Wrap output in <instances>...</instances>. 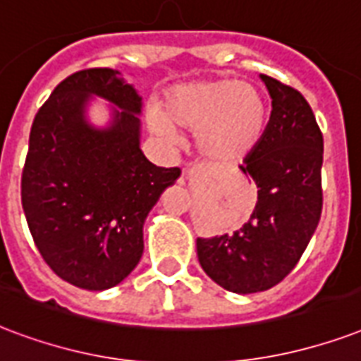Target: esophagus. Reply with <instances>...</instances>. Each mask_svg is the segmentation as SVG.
<instances>
[{"label": "esophagus", "instance_id": "1", "mask_svg": "<svg viewBox=\"0 0 361 361\" xmlns=\"http://www.w3.org/2000/svg\"><path fill=\"white\" fill-rule=\"evenodd\" d=\"M192 174V170L191 169H185V170H183V176H185V178H189V176H191Z\"/></svg>", "mask_w": 361, "mask_h": 361}]
</instances>
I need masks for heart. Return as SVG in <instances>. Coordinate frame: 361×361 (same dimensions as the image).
<instances>
[{
	"label": "heart",
	"mask_w": 361,
	"mask_h": 361,
	"mask_svg": "<svg viewBox=\"0 0 361 361\" xmlns=\"http://www.w3.org/2000/svg\"><path fill=\"white\" fill-rule=\"evenodd\" d=\"M267 109L254 85L236 79H202L176 85L164 109L153 106L147 125L164 142H176V126L197 130L200 155L214 164H235L259 145Z\"/></svg>",
	"instance_id": "heart-1"
}]
</instances>
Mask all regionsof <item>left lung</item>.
Returning a JSON list of instances; mask_svg holds the SVG:
<instances>
[{
	"label": "left lung",
	"mask_w": 361,
	"mask_h": 361,
	"mask_svg": "<svg viewBox=\"0 0 361 361\" xmlns=\"http://www.w3.org/2000/svg\"><path fill=\"white\" fill-rule=\"evenodd\" d=\"M272 111L259 145L240 170L257 185V204L233 235L197 238L200 267L233 293L265 291L293 271L322 216L324 137L299 90L261 75Z\"/></svg>",
	"instance_id": "8db88e82"
}]
</instances>
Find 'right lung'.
<instances>
[{
	"instance_id": "obj_1",
	"label": "right lung",
	"mask_w": 361,
	"mask_h": 361,
	"mask_svg": "<svg viewBox=\"0 0 361 361\" xmlns=\"http://www.w3.org/2000/svg\"><path fill=\"white\" fill-rule=\"evenodd\" d=\"M92 95L112 104L104 129L90 126ZM142 96L119 70L66 77L41 106L22 170V208L41 257L82 290L121 284L144 254V224L180 169L140 149Z\"/></svg>"
}]
</instances>
